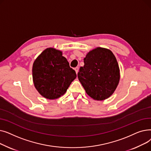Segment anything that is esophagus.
I'll return each instance as SVG.
<instances>
[{
    "label": "esophagus",
    "instance_id": "esophagus-1",
    "mask_svg": "<svg viewBox=\"0 0 151 151\" xmlns=\"http://www.w3.org/2000/svg\"><path fill=\"white\" fill-rule=\"evenodd\" d=\"M75 71H76V74H77L78 72V71H79V68H78V67H75Z\"/></svg>",
    "mask_w": 151,
    "mask_h": 151
}]
</instances>
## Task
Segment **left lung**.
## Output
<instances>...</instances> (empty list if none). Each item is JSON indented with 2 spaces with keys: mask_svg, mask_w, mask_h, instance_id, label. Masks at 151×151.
Here are the masks:
<instances>
[{
  "mask_svg": "<svg viewBox=\"0 0 151 151\" xmlns=\"http://www.w3.org/2000/svg\"><path fill=\"white\" fill-rule=\"evenodd\" d=\"M84 63L78 77L86 93L97 100L108 99L114 92L120 78L119 68L113 53L97 47L87 54Z\"/></svg>",
  "mask_w": 151,
  "mask_h": 151,
  "instance_id": "1",
  "label": "left lung"
}]
</instances>
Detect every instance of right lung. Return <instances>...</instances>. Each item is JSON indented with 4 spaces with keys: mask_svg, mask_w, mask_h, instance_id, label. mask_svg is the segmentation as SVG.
I'll list each match as a JSON object with an SVG mask.
<instances>
[{
    "mask_svg": "<svg viewBox=\"0 0 151 151\" xmlns=\"http://www.w3.org/2000/svg\"><path fill=\"white\" fill-rule=\"evenodd\" d=\"M32 76L38 92L47 99H55L65 93L76 74L61 51L50 47L35 60Z\"/></svg>",
    "mask_w": 151,
    "mask_h": 151,
    "instance_id": "obj_1",
    "label": "right lung"
}]
</instances>
